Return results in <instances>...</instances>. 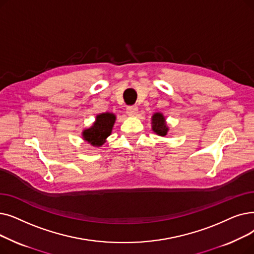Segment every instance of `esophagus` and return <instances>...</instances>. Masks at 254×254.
Listing matches in <instances>:
<instances>
[{"label": "esophagus", "mask_w": 254, "mask_h": 254, "mask_svg": "<svg viewBox=\"0 0 254 254\" xmlns=\"http://www.w3.org/2000/svg\"><path fill=\"white\" fill-rule=\"evenodd\" d=\"M138 112V107L137 106H127V113L129 116H134Z\"/></svg>", "instance_id": "1"}]
</instances>
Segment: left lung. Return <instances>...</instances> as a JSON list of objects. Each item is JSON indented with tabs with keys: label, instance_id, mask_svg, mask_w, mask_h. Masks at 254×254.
Segmentation results:
<instances>
[{
	"label": "left lung",
	"instance_id": "left-lung-1",
	"mask_svg": "<svg viewBox=\"0 0 254 254\" xmlns=\"http://www.w3.org/2000/svg\"><path fill=\"white\" fill-rule=\"evenodd\" d=\"M152 129L160 136L167 135L168 127L165 123V118L161 113H156L152 116Z\"/></svg>",
	"mask_w": 254,
	"mask_h": 254
}]
</instances>
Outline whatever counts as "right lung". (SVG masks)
I'll return each instance as SVG.
<instances>
[{
    "mask_svg": "<svg viewBox=\"0 0 254 254\" xmlns=\"http://www.w3.org/2000/svg\"><path fill=\"white\" fill-rule=\"evenodd\" d=\"M115 123V115L111 113H104L96 116L93 126L83 131L84 139L93 146H101L105 140L110 136Z\"/></svg>",
    "mask_w": 254,
    "mask_h": 254,
    "instance_id": "1",
    "label": "right lung"
}]
</instances>
